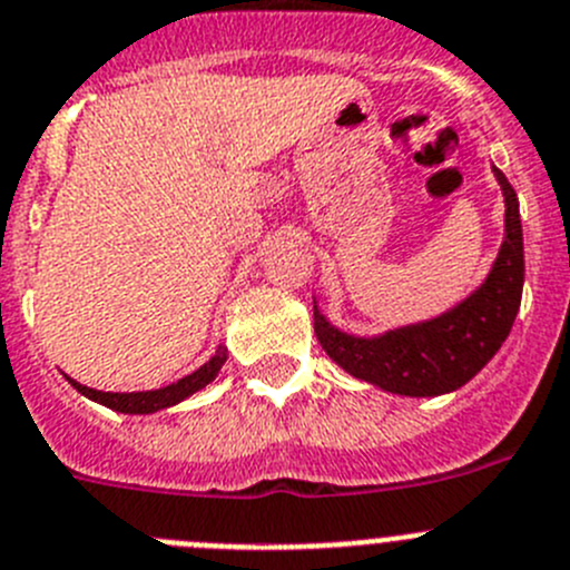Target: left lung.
<instances>
[{"instance_id": "1", "label": "left lung", "mask_w": 570, "mask_h": 570, "mask_svg": "<svg viewBox=\"0 0 570 570\" xmlns=\"http://www.w3.org/2000/svg\"><path fill=\"white\" fill-rule=\"evenodd\" d=\"M494 177L507 199V236L481 289L435 321L368 340L328 326L315 306V334L340 368L382 391L439 396L466 385L498 354L518 317L525 267L518 194L503 171L494 168Z\"/></svg>"}]
</instances>
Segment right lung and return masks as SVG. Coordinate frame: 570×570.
<instances>
[{"label":"right lung","mask_w":570,"mask_h":570,"mask_svg":"<svg viewBox=\"0 0 570 570\" xmlns=\"http://www.w3.org/2000/svg\"><path fill=\"white\" fill-rule=\"evenodd\" d=\"M225 360H227V348H222L219 345V351H216V354H213V357L207 360L199 371L188 374L185 380L174 382V385L159 387V391L106 393V391H95V387H87V385H78V382L69 380V376L67 380L72 382V387H76L78 393L95 399V402H100V405L111 407V411H117V413H154V411H163V407L177 405V402L188 399L190 393H196L199 387H205L207 382L216 380V374H219V368L225 365Z\"/></svg>","instance_id":"add662e5"}]
</instances>
